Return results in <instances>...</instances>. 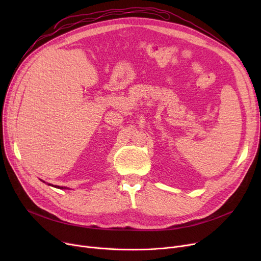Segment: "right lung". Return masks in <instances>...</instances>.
I'll list each match as a JSON object with an SVG mask.
<instances>
[{"mask_svg": "<svg viewBox=\"0 0 261 261\" xmlns=\"http://www.w3.org/2000/svg\"><path fill=\"white\" fill-rule=\"evenodd\" d=\"M41 181H42V180H41ZM43 183H45L44 181H42ZM48 185H50V186H54V185H51V184H48ZM55 187H56V188H60V189H68L67 187H60V186H55Z\"/></svg>", "mask_w": 261, "mask_h": 261, "instance_id": "obj_1", "label": "right lung"}]
</instances>
